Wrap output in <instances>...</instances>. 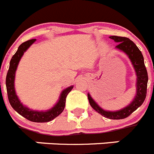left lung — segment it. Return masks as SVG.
Listing matches in <instances>:
<instances>
[{
	"mask_svg": "<svg viewBox=\"0 0 154 154\" xmlns=\"http://www.w3.org/2000/svg\"><path fill=\"white\" fill-rule=\"evenodd\" d=\"M109 38L113 39L116 42H118V45L116 48L124 51L133 63L137 76V95L133 101L128 106L116 112H109L103 110L96 104L89 94H88V99L91 106L104 117L110 119H122L128 117L143 103L146 96L148 75L144 65L143 56L137 46L134 44V42L126 37L111 36Z\"/></svg>",
	"mask_w": 154,
	"mask_h": 154,
	"instance_id": "8db88e82",
	"label": "left lung"
}]
</instances>
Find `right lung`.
Masks as SVG:
<instances>
[{
	"mask_svg": "<svg viewBox=\"0 0 154 154\" xmlns=\"http://www.w3.org/2000/svg\"><path fill=\"white\" fill-rule=\"evenodd\" d=\"M35 40L36 39H31V40L23 42L22 44L18 47V49L16 51L15 54L12 56L10 62L9 69H8L6 76L7 93H8V100H9L11 106L17 113H19L21 116H22L23 117L31 121V122L47 123V122H49V121L52 120L53 119H55L59 114L62 113V111L65 109V100H66L67 95L72 89L73 86L69 87L64 91H62L58 103L51 109L48 110L46 112H38V111L31 110L27 108V107L24 106L21 104V102L19 101L17 96H16L14 86L15 72L16 69H17V65L19 63V61L22 57L24 52L28 49L31 45L33 44Z\"/></svg>",
	"mask_w": 154,
	"mask_h": 154,
	"instance_id": "add662e5",
	"label": "right lung"
}]
</instances>
